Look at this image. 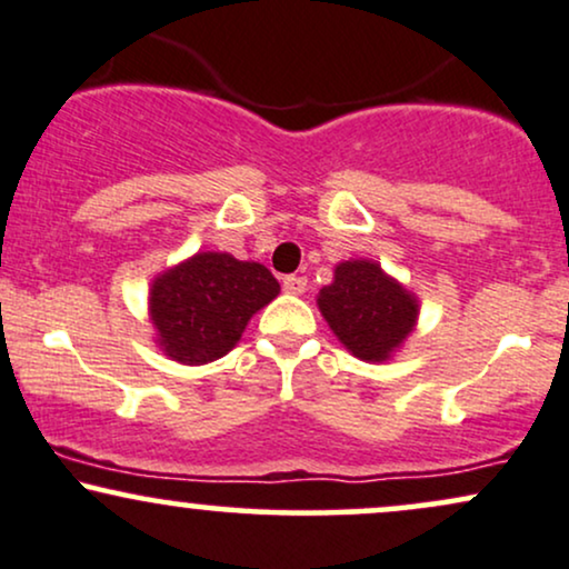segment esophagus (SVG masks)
<instances>
[{"mask_svg":"<svg viewBox=\"0 0 569 569\" xmlns=\"http://www.w3.org/2000/svg\"><path fill=\"white\" fill-rule=\"evenodd\" d=\"M307 289V278L302 276H286L283 278V291L291 293V297H299Z\"/></svg>","mask_w":569,"mask_h":569,"instance_id":"1","label":"esophagus"}]
</instances>
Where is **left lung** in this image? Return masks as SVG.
<instances>
[{"mask_svg": "<svg viewBox=\"0 0 569 569\" xmlns=\"http://www.w3.org/2000/svg\"><path fill=\"white\" fill-rule=\"evenodd\" d=\"M318 310L347 352L366 362H387L416 331L421 305L379 262L347 259L318 291Z\"/></svg>", "mask_w": 569, "mask_h": 569, "instance_id": "8db88e82", "label": "left lung"}]
</instances>
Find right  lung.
<instances>
[{
    "label": "right lung",
    "instance_id": "right-lung-1",
    "mask_svg": "<svg viewBox=\"0 0 569 569\" xmlns=\"http://www.w3.org/2000/svg\"><path fill=\"white\" fill-rule=\"evenodd\" d=\"M278 293L280 283L264 264L228 251H198L150 280L148 318L156 347L182 366L224 358Z\"/></svg>",
    "mask_w": 569,
    "mask_h": 569
}]
</instances>
